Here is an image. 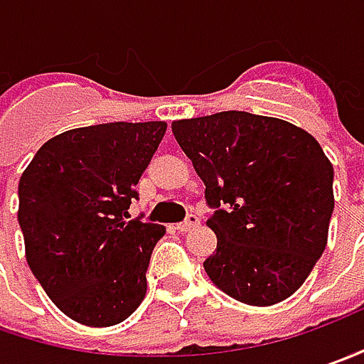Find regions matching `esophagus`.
Wrapping results in <instances>:
<instances>
[{
    "mask_svg": "<svg viewBox=\"0 0 364 364\" xmlns=\"http://www.w3.org/2000/svg\"><path fill=\"white\" fill-rule=\"evenodd\" d=\"M198 226H199V218L196 215V213H189L185 222L177 224V230H179V232H189V230L198 228Z\"/></svg>",
    "mask_w": 364,
    "mask_h": 364,
    "instance_id": "obj_1",
    "label": "esophagus"
}]
</instances>
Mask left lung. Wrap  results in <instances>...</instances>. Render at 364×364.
<instances>
[{
	"label": "left lung",
	"instance_id": "1",
	"mask_svg": "<svg viewBox=\"0 0 364 364\" xmlns=\"http://www.w3.org/2000/svg\"><path fill=\"white\" fill-rule=\"evenodd\" d=\"M173 134L215 208L218 246L203 269L248 306L297 291L324 252L334 168L318 140L289 122L248 112L173 122Z\"/></svg>",
	"mask_w": 364,
	"mask_h": 364
}]
</instances>
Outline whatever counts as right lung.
<instances>
[{
    "mask_svg": "<svg viewBox=\"0 0 364 364\" xmlns=\"http://www.w3.org/2000/svg\"><path fill=\"white\" fill-rule=\"evenodd\" d=\"M165 132V122L67 130L44 142L20 177L26 261L56 308L79 324H119L146 295L165 226L128 220V210Z\"/></svg>",
    "mask_w": 364,
    "mask_h": 364,
    "instance_id": "obj_1",
    "label": "right lung"
}]
</instances>
